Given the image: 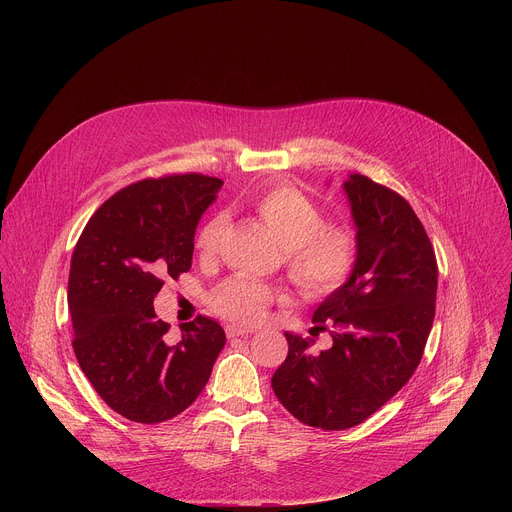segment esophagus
Segmentation results:
<instances>
[{"instance_id": "34e87169", "label": "esophagus", "mask_w": 512, "mask_h": 512, "mask_svg": "<svg viewBox=\"0 0 512 512\" xmlns=\"http://www.w3.org/2000/svg\"><path fill=\"white\" fill-rule=\"evenodd\" d=\"M253 330L243 328V326H227V336L229 338H239V336H249Z\"/></svg>"}]
</instances>
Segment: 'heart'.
<instances>
[{
    "mask_svg": "<svg viewBox=\"0 0 512 512\" xmlns=\"http://www.w3.org/2000/svg\"><path fill=\"white\" fill-rule=\"evenodd\" d=\"M255 212L283 245L287 273L306 294L330 296L352 277L358 263V243L350 229L326 225L324 212L291 184H271L251 196ZM229 225L227 212H212L196 229L194 249L212 257ZM281 298L277 291L253 277L235 275L214 287L208 306L214 314L237 324H255Z\"/></svg>",
    "mask_w": 512,
    "mask_h": 512,
    "instance_id": "heart-1",
    "label": "heart"
}]
</instances>
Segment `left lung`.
I'll use <instances>...</instances> for the list:
<instances>
[{"instance_id":"left-lung-1","label":"left lung","mask_w":512,"mask_h":512,"mask_svg":"<svg viewBox=\"0 0 512 512\" xmlns=\"http://www.w3.org/2000/svg\"><path fill=\"white\" fill-rule=\"evenodd\" d=\"M356 223L352 277L314 312L332 348L285 332L289 350L271 379L281 405L306 425L338 431L371 417L411 379L435 316L431 241L395 190L352 174L344 182Z\"/></svg>"}]
</instances>
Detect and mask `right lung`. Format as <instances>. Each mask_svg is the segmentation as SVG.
<instances>
[{"label":"right lung","mask_w":512,"mask_h":512,"mask_svg":"<svg viewBox=\"0 0 512 512\" xmlns=\"http://www.w3.org/2000/svg\"><path fill=\"white\" fill-rule=\"evenodd\" d=\"M223 180L172 174L133 182L107 198L83 229L68 275L72 348L101 399L137 423L190 407L227 336L196 316L168 336L154 298L192 265L194 233Z\"/></svg>","instance_id":"right-lung-1"}]
</instances>
